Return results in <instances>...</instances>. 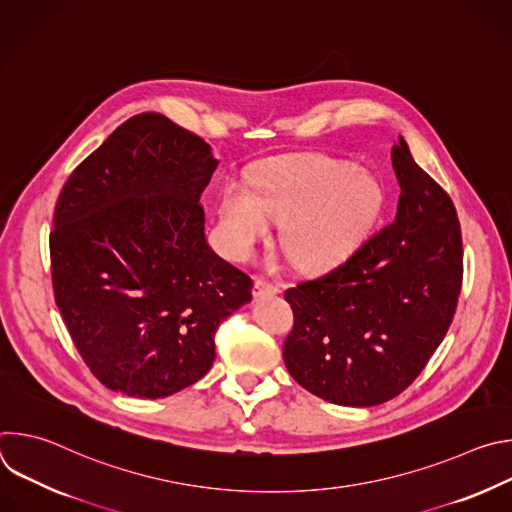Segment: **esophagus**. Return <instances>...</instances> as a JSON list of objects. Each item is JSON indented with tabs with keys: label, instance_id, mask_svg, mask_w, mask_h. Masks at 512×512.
<instances>
[{
	"label": "esophagus",
	"instance_id": "1",
	"mask_svg": "<svg viewBox=\"0 0 512 512\" xmlns=\"http://www.w3.org/2000/svg\"><path fill=\"white\" fill-rule=\"evenodd\" d=\"M277 285H273L271 281H267L265 277H255L253 283V296L255 298H265V296H275L277 294Z\"/></svg>",
	"mask_w": 512,
	"mask_h": 512
}]
</instances>
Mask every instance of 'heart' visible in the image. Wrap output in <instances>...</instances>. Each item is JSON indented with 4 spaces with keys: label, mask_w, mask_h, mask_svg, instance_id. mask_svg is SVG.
<instances>
[{
    "label": "heart",
    "mask_w": 512,
    "mask_h": 512,
    "mask_svg": "<svg viewBox=\"0 0 512 512\" xmlns=\"http://www.w3.org/2000/svg\"><path fill=\"white\" fill-rule=\"evenodd\" d=\"M249 194L231 186L218 206L227 253L245 259L279 223V243L300 269L342 261L373 227L383 208V188L346 160L310 156L259 168Z\"/></svg>",
    "instance_id": "heart-1"
}]
</instances>
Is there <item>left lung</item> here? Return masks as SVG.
<instances>
[{
  "label": "left lung",
  "instance_id": "1",
  "mask_svg": "<svg viewBox=\"0 0 512 512\" xmlns=\"http://www.w3.org/2000/svg\"><path fill=\"white\" fill-rule=\"evenodd\" d=\"M391 160L401 186L395 221L332 271L285 291L294 310L285 367L336 405L373 407L403 393L442 344L460 298L454 202L401 135Z\"/></svg>",
  "mask_w": 512,
  "mask_h": 512
}]
</instances>
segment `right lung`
Segmentation results:
<instances>
[{
  "mask_svg": "<svg viewBox=\"0 0 512 512\" xmlns=\"http://www.w3.org/2000/svg\"><path fill=\"white\" fill-rule=\"evenodd\" d=\"M210 145L160 113L119 125L72 172L50 233L60 316L111 391L162 399L202 379L253 281L204 237Z\"/></svg>",
  "mask_w": 512,
  "mask_h": 512,
  "instance_id": "1",
  "label": "right lung"
}]
</instances>
